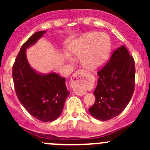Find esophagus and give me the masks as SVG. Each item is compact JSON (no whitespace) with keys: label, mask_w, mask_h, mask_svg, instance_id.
<instances>
[{"label":"esophagus","mask_w":150,"mask_h":150,"mask_svg":"<svg viewBox=\"0 0 150 150\" xmlns=\"http://www.w3.org/2000/svg\"><path fill=\"white\" fill-rule=\"evenodd\" d=\"M85 76L86 72H84L83 70H78L75 72L71 78L72 86L75 89V94L78 96H83L86 93V92L83 90L86 86Z\"/></svg>","instance_id":"34e87169"}]
</instances>
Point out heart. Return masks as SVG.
Listing matches in <instances>:
<instances>
[{
    "instance_id": "b5f03b06",
    "label": "heart",
    "mask_w": 150,
    "mask_h": 150,
    "mask_svg": "<svg viewBox=\"0 0 150 150\" xmlns=\"http://www.w3.org/2000/svg\"><path fill=\"white\" fill-rule=\"evenodd\" d=\"M71 52L82 58L86 69L95 71L102 67L110 57L111 40L105 33H90L78 38L70 48Z\"/></svg>"
}]
</instances>
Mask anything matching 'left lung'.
Listing matches in <instances>:
<instances>
[{
	"mask_svg": "<svg viewBox=\"0 0 150 150\" xmlns=\"http://www.w3.org/2000/svg\"><path fill=\"white\" fill-rule=\"evenodd\" d=\"M135 62L124 46L114 51L100 70L93 91L96 101L88 109L97 120L106 121L116 117L131 101L135 87Z\"/></svg>",
	"mask_w": 150,
	"mask_h": 150,
	"instance_id": "8db88e82",
	"label": "left lung"
}]
</instances>
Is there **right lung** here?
<instances>
[{"label":"right lung","mask_w":150,"mask_h":150,"mask_svg":"<svg viewBox=\"0 0 150 150\" xmlns=\"http://www.w3.org/2000/svg\"><path fill=\"white\" fill-rule=\"evenodd\" d=\"M46 31L36 32L22 45L12 68V77L18 99L38 120L51 122L59 117L69 96L65 78L55 72L38 73L29 64L26 48L35 44Z\"/></svg>","instance_id":"obj_1"}]
</instances>
